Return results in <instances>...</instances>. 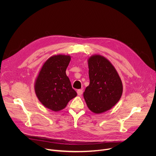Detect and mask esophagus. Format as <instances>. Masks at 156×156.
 I'll return each mask as SVG.
<instances>
[{"mask_svg": "<svg viewBox=\"0 0 156 156\" xmlns=\"http://www.w3.org/2000/svg\"><path fill=\"white\" fill-rule=\"evenodd\" d=\"M83 91L82 90H78L77 91V94L78 96H81L83 94Z\"/></svg>", "mask_w": 156, "mask_h": 156, "instance_id": "34e87169", "label": "esophagus"}]
</instances>
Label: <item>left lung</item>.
<instances>
[{
	"instance_id": "left-lung-1",
	"label": "left lung",
	"mask_w": 156,
	"mask_h": 156,
	"mask_svg": "<svg viewBox=\"0 0 156 156\" xmlns=\"http://www.w3.org/2000/svg\"><path fill=\"white\" fill-rule=\"evenodd\" d=\"M87 62L90 83L83 96L90 110L101 114L119 102L123 93L122 82L114 66L104 57L94 55Z\"/></svg>"
}]
</instances>
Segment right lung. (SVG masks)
<instances>
[{
    "instance_id": "1",
    "label": "right lung",
    "mask_w": 156,
    "mask_h": 156,
    "mask_svg": "<svg viewBox=\"0 0 156 156\" xmlns=\"http://www.w3.org/2000/svg\"><path fill=\"white\" fill-rule=\"evenodd\" d=\"M70 60V55L51 57L42 65L35 81L34 90L39 101L54 112L64 108L77 95L66 75Z\"/></svg>"
}]
</instances>
